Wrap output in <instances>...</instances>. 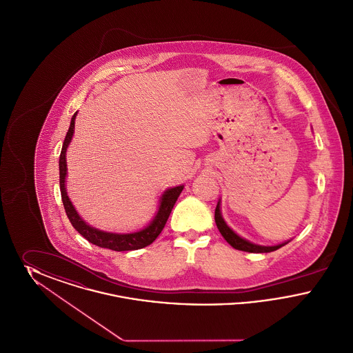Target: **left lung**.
Instances as JSON below:
<instances>
[{"label": "left lung", "instance_id": "8db88e82", "mask_svg": "<svg viewBox=\"0 0 353 353\" xmlns=\"http://www.w3.org/2000/svg\"><path fill=\"white\" fill-rule=\"evenodd\" d=\"M214 219H216V223H217V228H219V233L222 234V236L226 239V242L233 246L236 250H242V252H275L278 249H281L282 246H285L288 243V241L285 243H281V245H275V246H261V245H255L246 239H243L242 236H239L238 234H235L234 232L226 225V222L222 219L221 216V209H219V202L217 203V208H216V212H214Z\"/></svg>", "mask_w": 353, "mask_h": 353}]
</instances>
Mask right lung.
I'll list each match as a JSON object with an SVG mask.
<instances>
[{
  "label": "right lung",
  "instance_id": "obj_1",
  "mask_svg": "<svg viewBox=\"0 0 353 353\" xmlns=\"http://www.w3.org/2000/svg\"><path fill=\"white\" fill-rule=\"evenodd\" d=\"M77 114H74V117L71 118L70 123V128H68V134L65 137L63 145H62V151L59 156V185H61V196H62V201L63 206L66 210L68 219L71 222V225L74 226V229L81 235H83L84 238L104 249H110L114 252H130V250H139L143 249L148 245H151L152 242L159 236V234L163 232L167 221H168L169 214L174 206V203L177 201L179 196L181 194L184 185L180 186H174L170 188L168 190L164 192V194L160 199V205H159V210L157 214L154 216V219L151 223L144 228L140 232H134V233H128V234H118V233H107V232H101L95 228H91L90 225H87L83 219L79 217V214L77 213L75 208L72 206V203L68 199V192H66V174H68V164H66V151H68V144L72 139L74 134V125H75V118Z\"/></svg>",
  "mask_w": 353,
  "mask_h": 353
}]
</instances>
